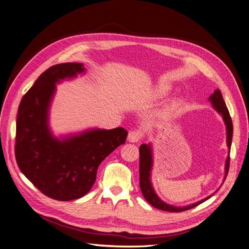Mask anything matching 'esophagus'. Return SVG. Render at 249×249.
I'll return each mask as SVG.
<instances>
[{
    "instance_id": "esophagus-1",
    "label": "esophagus",
    "mask_w": 249,
    "mask_h": 249,
    "mask_svg": "<svg viewBox=\"0 0 249 249\" xmlns=\"http://www.w3.org/2000/svg\"><path fill=\"white\" fill-rule=\"evenodd\" d=\"M141 137L142 135L139 130H130L127 136V141L129 142H137L141 140Z\"/></svg>"
}]
</instances>
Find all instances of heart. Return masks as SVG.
<instances>
[{
	"label": "heart",
	"instance_id": "b5f03b06",
	"mask_svg": "<svg viewBox=\"0 0 249 249\" xmlns=\"http://www.w3.org/2000/svg\"><path fill=\"white\" fill-rule=\"evenodd\" d=\"M171 90V87L168 85H159L157 89L154 90V98L160 99L167 96Z\"/></svg>",
	"mask_w": 249,
	"mask_h": 249
}]
</instances>
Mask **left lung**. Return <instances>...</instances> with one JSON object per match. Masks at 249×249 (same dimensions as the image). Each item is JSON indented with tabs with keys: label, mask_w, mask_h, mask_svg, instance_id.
<instances>
[{
	"label": "left lung",
	"mask_w": 249,
	"mask_h": 249,
	"mask_svg": "<svg viewBox=\"0 0 249 249\" xmlns=\"http://www.w3.org/2000/svg\"><path fill=\"white\" fill-rule=\"evenodd\" d=\"M208 100L212 104L213 108L222 116L223 122L226 126V142L228 147V156L225 160V176L224 180L226 179V176L229 170V160H230V148L232 142V134H233V124L230 118V114L228 111V108L225 105V101L222 97V94L219 89L214 90V92L209 96ZM153 148L152 143H142L140 147V187L141 191L142 193V196L147 200L152 206L155 208H158L163 211L168 212H182L189 209H192L199 204L203 203L204 201L208 200L212 195L204 198L196 203L190 204V205L183 206V207H177L174 205H170V204L160 200V198L157 195L155 192L153 184H152V169H153ZM223 180V181H224Z\"/></svg>",
	"instance_id": "obj_1"
}]
</instances>
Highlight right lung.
Segmentation results:
<instances>
[{"mask_svg":"<svg viewBox=\"0 0 249 249\" xmlns=\"http://www.w3.org/2000/svg\"><path fill=\"white\" fill-rule=\"evenodd\" d=\"M84 72L82 63L50 67L23 96L18 108L15 144L18 167L44 195L59 201L89 193L100 163L124 143L127 136L123 127L90 128L59 138L52 134L49 111L56 84Z\"/></svg>","mask_w":249,"mask_h":249,"instance_id":"1","label":"right lung"}]
</instances>
